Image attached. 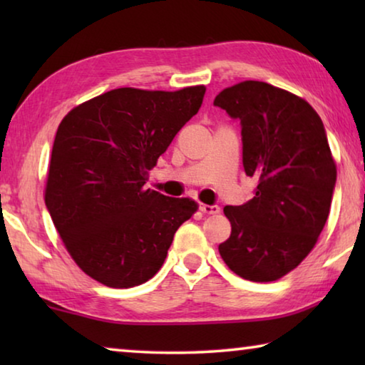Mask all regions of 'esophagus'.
I'll return each instance as SVG.
<instances>
[{
  "mask_svg": "<svg viewBox=\"0 0 365 365\" xmlns=\"http://www.w3.org/2000/svg\"><path fill=\"white\" fill-rule=\"evenodd\" d=\"M201 212L205 214H219L220 212V207L219 206H209V205H201L200 206Z\"/></svg>",
  "mask_w": 365,
  "mask_h": 365,
  "instance_id": "obj_1",
  "label": "esophagus"
}]
</instances>
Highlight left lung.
Returning a JSON list of instances; mask_svg holds the SVG:
<instances>
[{
    "instance_id": "1",
    "label": "left lung",
    "mask_w": 365,
    "mask_h": 365,
    "mask_svg": "<svg viewBox=\"0 0 365 365\" xmlns=\"http://www.w3.org/2000/svg\"><path fill=\"white\" fill-rule=\"evenodd\" d=\"M214 104L242 122L243 168L259 182L252 200L224 207L232 233L219 252L242 279L279 280L312 251L330 212L336 164L322 119L257 80L224 88Z\"/></svg>"
}]
</instances>
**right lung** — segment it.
Returning a JSON list of instances; mask_svg holds the SVG:
<instances>
[{
  "mask_svg": "<svg viewBox=\"0 0 365 365\" xmlns=\"http://www.w3.org/2000/svg\"><path fill=\"white\" fill-rule=\"evenodd\" d=\"M205 85L177 91L125 86L67 113L54 137L45 202L67 252L91 279L132 288L163 267L191 197L145 188L178 130L201 108Z\"/></svg>",
  "mask_w": 365,
  "mask_h": 365,
  "instance_id": "add662e5",
  "label": "right lung"
}]
</instances>
